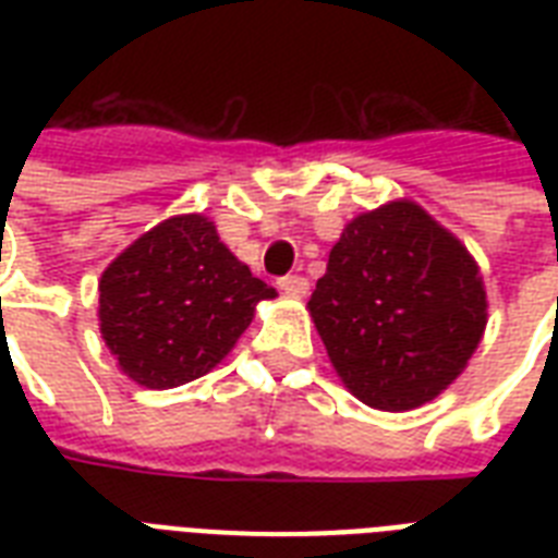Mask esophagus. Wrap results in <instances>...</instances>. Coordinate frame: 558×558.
Masks as SVG:
<instances>
[{
	"mask_svg": "<svg viewBox=\"0 0 558 558\" xmlns=\"http://www.w3.org/2000/svg\"><path fill=\"white\" fill-rule=\"evenodd\" d=\"M278 287L292 298H304L310 292V280L301 278V275H287V278L278 280Z\"/></svg>",
	"mask_w": 558,
	"mask_h": 558,
	"instance_id": "obj_1",
	"label": "esophagus"
}]
</instances>
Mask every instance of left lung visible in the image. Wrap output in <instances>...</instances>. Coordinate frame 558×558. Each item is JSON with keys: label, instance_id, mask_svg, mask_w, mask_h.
Wrapping results in <instances>:
<instances>
[{"label": "left lung", "instance_id": "obj_1", "mask_svg": "<svg viewBox=\"0 0 558 558\" xmlns=\"http://www.w3.org/2000/svg\"><path fill=\"white\" fill-rule=\"evenodd\" d=\"M306 306L344 388L379 411L440 397L486 330L475 257L411 199L350 219Z\"/></svg>", "mask_w": 558, "mask_h": 558}]
</instances>
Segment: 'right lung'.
<instances>
[{"mask_svg":"<svg viewBox=\"0 0 558 558\" xmlns=\"http://www.w3.org/2000/svg\"><path fill=\"white\" fill-rule=\"evenodd\" d=\"M98 292L109 353L153 390L217 367L252 324L254 306L278 295L219 243L202 214H179L138 236L104 269Z\"/></svg>","mask_w":558,"mask_h":558,"instance_id":"obj_1","label":"right lung"}]
</instances>
